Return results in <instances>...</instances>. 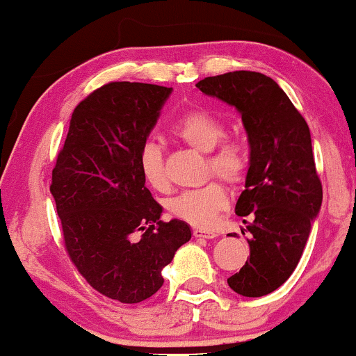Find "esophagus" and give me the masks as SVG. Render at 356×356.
Masks as SVG:
<instances>
[{
    "mask_svg": "<svg viewBox=\"0 0 356 356\" xmlns=\"http://www.w3.org/2000/svg\"><path fill=\"white\" fill-rule=\"evenodd\" d=\"M192 234H194V238H202V239H214L216 236H218L214 231L202 229V227H195V229L192 231Z\"/></svg>",
    "mask_w": 356,
    "mask_h": 356,
    "instance_id": "obj_1",
    "label": "esophagus"
}]
</instances>
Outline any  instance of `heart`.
I'll return each mask as SVG.
<instances>
[{
    "instance_id": "heart-1",
    "label": "heart",
    "mask_w": 356,
    "mask_h": 356,
    "mask_svg": "<svg viewBox=\"0 0 356 356\" xmlns=\"http://www.w3.org/2000/svg\"><path fill=\"white\" fill-rule=\"evenodd\" d=\"M170 132L187 145L207 152V172L219 175L229 184H241L248 174L249 150L238 137H224L226 122L207 108H191L170 125ZM138 167L145 182L155 191L167 189L162 147L154 140L144 142L138 152ZM229 204L222 182L211 181L197 189L184 191L167 202V211L175 219L192 226L207 227Z\"/></svg>"
}]
</instances>
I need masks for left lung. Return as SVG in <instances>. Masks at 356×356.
Segmentation results:
<instances>
[{"instance_id": "left-lung-1", "label": "left lung", "mask_w": 356, "mask_h": 356, "mask_svg": "<svg viewBox=\"0 0 356 356\" xmlns=\"http://www.w3.org/2000/svg\"><path fill=\"white\" fill-rule=\"evenodd\" d=\"M195 87L239 110L251 145L246 189L236 202L244 231L251 232L249 259L227 284L248 298L269 295L295 271L321 207L308 124L263 73L229 72Z\"/></svg>"}]
</instances>
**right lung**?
I'll list each match as a JSON object with an SVG mask.
<instances>
[{"label":"right lung","instance_id":"right-lung-1","mask_svg":"<svg viewBox=\"0 0 356 356\" xmlns=\"http://www.w3.org/2000/svg\"><path fill=\"white\" fill-rule=\"evenodd\" d=\"M172 88L110 81L76 105L51 172V195L70 261L100 295L134 305L164 284L162 269L191 239L184 220H161L138 152Z\"/></svg>","mask_w":356,"mask_h":356}]
</instances>
